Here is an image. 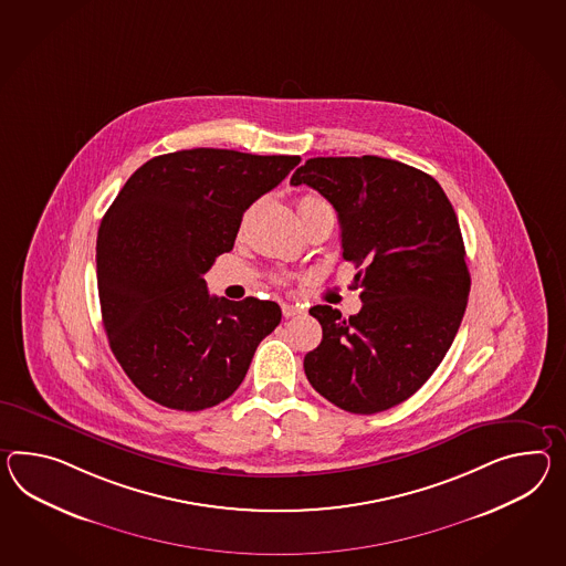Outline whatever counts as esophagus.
Here are the masks:
<instances>
[{
    "instance_id": "obj_1",
    "label": "esophagus",
    "mask_w": 566,
    "mask_h": 566,
    "mask_svg": "<svg viewBox=\"0 0 566 566\" xmlns=\"http://www.w3.org/2000/svg\"><path fill=\"white\" fill-rule=\"evenodd\" d=\"M301 313H303V308H298V306H294V304H282V315L286 318L294 317V315H301Z\"/></svg>"
}]
</instances>
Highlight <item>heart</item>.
I'll return each mask as SVG.
<instances>
[{
    "mask_svg": "<svg viewBox=\"0 0 566 566\" xmlns=\"http://www.w3.org/2000/svg\"><path fill=\"white\" fill-rule=\"evenodd\" d=\"M318 205H325V200H321L318 196H313V193H306V196H303V198L298 200V210H304V208L318 207Z\"/></svg>",
    "mask_w": 566,
    "mask_h": 566,
    "instance_id": "b5f03b06",
    "label": "heart"
}]
</instances>
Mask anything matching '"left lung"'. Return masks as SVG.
<instances>
[{"instance_id": "left-lung-1", "label": "left lung", "mask_w": 566, "mask_h": 566, "mask_svg": "<svg viewBox=\"0 0 566 566\" xmlns=\"http://www.w3.org/2000/svg\"><path fill=\"white\" fill-rule=\"evenodd\" d=\"M290 184L315 188L337 210L361 290L358 315L329 304L308 311L323 339L304 356V374L344 411H386L426 385L464 317L470 274L454 208L431 176L376 155L315 157Z\"/></svg>"}]
</instances>
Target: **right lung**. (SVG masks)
Segmentation results:
<instances>
[{
  "label": "right lung",
  "instance_id": "add662e5",
  "mask_svg": "<svg viewBox=\"0 0 566 566\" xmlns=\"http://www.w3.org/2000/svg\"><path fill=\"white\" fill-rule=\"evenodd\" d=\"M301 164L298 155L188 149L128 178L97 231V292L112 354L167 409L229 399L282 311L208 294L205 274L231 251L243 212Z\"/></svg>",
  "mask_w": 566,
  "mask_h": 566
}]
</instances>
